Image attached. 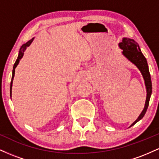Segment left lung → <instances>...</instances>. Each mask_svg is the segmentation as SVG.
<instances>
[{
  "label": "left lung",
  "mask_w": 159,
  "mask_h": 159,
  "mask_svg": "<svg viewBox=\"0 0 159 159\" xmlns=\"http://www.w3.org/2000/svg\"><path fill=\"white\" fill-rule=\"evenodd\" d=\"M119 46L120 48L123 49V55L139 69L142 75H143L144 81H145L146 88H147V99H146L145 106L138 119L131 125V126H132L136 123H138L140 120H141L147 112L151 93H152V81H151V77L147 59L140 52L139 45L134 39H129V38H123L122 43H120Z\"/></svg>",
  "instance_id": "1"
}]
</instances>
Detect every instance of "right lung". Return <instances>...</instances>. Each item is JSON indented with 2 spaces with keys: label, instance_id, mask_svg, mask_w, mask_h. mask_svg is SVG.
<instances>
[{
  "label": "right lung",
  "instance_id": "obj_1",
  "mask_svg": "<svg viewBox=\"0 0 159 159\" xmlns=\"http://www.w3.org/2000/svg\"><path fill=\"white\" fill-rule=\"evenodd\" d=\"M33 40H34V38L31 39L30 40V41L27 42V43H25V44H24L21 47V48H20V51H19V56H18V58L17 60H16V63H14V66H13V69H12V80H11V83H10V96H11V93H12V81H13V78H14V75H15V69L16 68V66H17V65L19 64L20 60L22 58V57L24 55V52H25V50H26L27 47L29 46L30 44H31V43L33 42Z\"/></svg>",
  "mask_w": 159,
  "mask_h": 159
}]
</instances>
